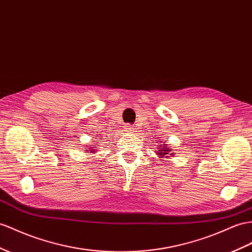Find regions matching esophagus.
I'll return each mask as SVG.
<instances>
[{
    "instance_id": "34e87169",
    "label": "esophagus",
    "mask_w": 252,
    "mask_h": 252,
    "mask_svg": "<svg viewBox=\"0 0 252 252\" xmlns=\"http://www.w3.org/2000/svg\"><path fill=\"white\" fill-rule=\"evenodd\" d=\"M125 130L126 131V132H130V133H132L133 131H134V127H133V126L132 125H128V124H126V125H125Z\"/></svg>"
}]
</instances>
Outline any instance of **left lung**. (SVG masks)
Segmentation results:
<instances>
[{"instance_id":"8db88e82","label":"left lung","mask_w":252,"mask_h":252,"mask_svg":"<svg viewBox=\"0 0 252 252\" xmlns=\"http://www.w3.org/2000/svg\"><path fill=\"white\" fill-rule=\"evenodd\" d=\"M160 146H162V145H159V147L158 148V149H159V153L158 154H160V156H162V157H164L165 156V154H168V152H170V150L171 149H169V146H165V147H160ZM170 154H173V153H170Z\"/></svg>"}]
</instances>
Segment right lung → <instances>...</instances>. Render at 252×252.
I'll list each match as a JSON object with an SVG mask.
<instances>
[{
  "instance_id": "add662e5",
  "label": "right lung",
  "mask_w": 252,
  "mask_h": 252,
  "mask_svg": "<svg viewBox=\"0 0 252 252\" xmlns=\"http://www.w3.org/2000/svg\"><path fill=\"white\" fill-rule=\"evenodd\" d=\"M87 151H89V150H87ZM94 151H95V149H93V150H92V152H94Z\"/></svg>"
}]
</instances>
